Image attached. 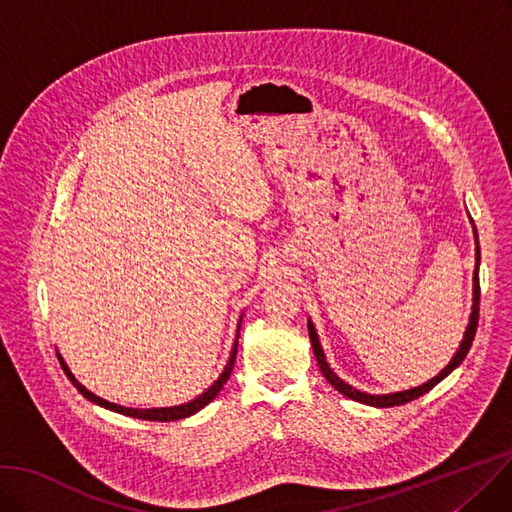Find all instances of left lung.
Here are the masks:
<instances>
[{"instance_id": "left-lung-1", "label": "left lung", "mask_w": 512, "mask_h": 512, "mask_svg": "<svg viewBox=\"0 0 512 512\" xmlns=\"http://www.w3.org/2000/svg\"><path fill=\"white\" fill-rule=\"evenodd\" d=\"M475 241H477V262H475V275H473V311H470V319H468V325H466V332H464V338L460 342V349L456 351V355L452 357V361H449L443 370L431 378L428 382L420 384V386H414V388H407V391H399V393H388V395H370V393H361L357 391V388H353L351 384H346L342 378H338L332 367L327 365L325 361V355H323V349L319 344V338H317V332H315V325L311 323L309 319V336H311V344H313V353H315V359L319 363V370L323 374V378L330 382L338 393H342L344 397H349L353 401H359V403H365V405H374V407H393V405H403L407 401H414L418 397H422L424 393L431 391V388L435 384H439L447 374H452L456 367L464 361L466 353L470 351V344H473L475 340V334H477V323H479V294H481V288H479V262H481V252H479V239H477V229H475Z\"/></svg>"}]
</instances>
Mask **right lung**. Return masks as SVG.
Here are the masks:
<instances>
[{
  "instance_id": "1",
  "label": "right lung",
  "mask_w": 512,
  "mask_h": 512,
  "mask_svg": "<svg viewBox=\"0 0 512 512\" xmlns=\"http://www.w3.org/2000/svg\"><path fill=\"white\" fill-rule=\"evenodd\" d=\"M239 325H241V319H239ZM237 338H239V327H237ZM237 338H235V344H233V351H231V357L227 361V365H224L222 374L218 376V380L208 388L206 393H201L199 397H195L193 401L189 403H182V405H174V407H149V410H138V407H124V405H117V403H111V401H105L96 397L92 391H88V388L84 384H79L75 380V376L71 374V370L67 367L65 359L58 355V361H60V367H63L67 378L73 382V386L77 388V391L84 395L88 401L100 405V407H107V410H113L117 414H124V416H130V418H140V420H151V422H174V420H180V418H189L193 414H197L199 410H203L218 393L220 388L227 384L231 372H233V365H235V357H237Z\"/></svg>"
}]
</instances>
